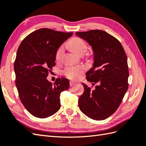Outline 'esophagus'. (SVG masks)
I'll return each mask as SVG.
<instances>
[{"label": "esophagus", "instance_id": "obj_1", "mask_svg": "<svg viewBox=\"0 0 146 146\" xmlns=\"http://www.w3.org/2000/svg\"><path fill=\"white\" fill-rule=\"evenodd\" d=\"M75 84H76V82H72V81L70 82V86H72L73 85H75Z\"/></svg>", "mask_w": 146, "mask_h": 146}]
</instances>
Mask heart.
Returning a JSON list of instances; mask_svg holds the SVG:
<instances>
[{"instance_id":"1","label":"heart","mask_w":146,"mask_h":146,"mask_svg":"<svg viewBox=\"0 0 146 146\" xmlns=\"http://www.w3.org/2000/svg\"><path fill=\"white\" fill-rule=\"evenodd\" d=\"M73 50L79 54H85L88 49V46L84 40L78 37L71 38L68 42ZM64 51V45L61 44L59 47L55 54V58L57 61H60L63 57ZM86 70V67L83 65L77 66H68L65 68L63 73L65 76L71 80H78Z\"/></svg>"}]
</instances>
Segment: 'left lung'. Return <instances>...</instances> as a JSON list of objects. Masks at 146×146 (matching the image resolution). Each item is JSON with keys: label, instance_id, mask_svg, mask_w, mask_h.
<instances>
[{"label": "left lung", "instance_id": "8db88e82", "mask_svg": "<svg viewBox=\"0 0 146 146\" xmlns=\"http://www.w3.org/2000/svg\"><path fill=\"white\" fill-rule=\"evenodd\" d=\"M92 46L94 64L86 74L90 82L99 83L95 89L85 83L78 99L80 109L96 120L106 119L115 111L129 87L127 58L120 41L102 30L76 32ZM93 87V86H92Z\"/></svg>", "mask_w": 146, "mask_h": 146}]
</instances>
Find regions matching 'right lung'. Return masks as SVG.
<instances>
[{"label": "right lung", "mask_w": 146, "mask_h": 146, "mask_svg": "<svg viewBox=\"0 0 146 146\" xmlns=\"http://www.w3.org/2000/svg\"><path fill=\"white\" fill-rule=\"evenodd\" d=\"M72 35L41 28L29 34L19 46L15 85L22 104L33 116L46 118L60 108V94L69 88V80L58 78L52 83L46 78L56 64L57 49Z\"/></svg>", "instance_id": "right-lung-1"}]
</instances>
